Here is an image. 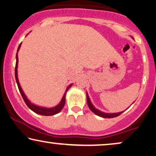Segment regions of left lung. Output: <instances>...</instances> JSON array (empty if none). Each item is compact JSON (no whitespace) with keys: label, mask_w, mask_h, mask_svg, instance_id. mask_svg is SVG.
I'll return each instance as SVG.
<instances>
[{"label":"left lung","mask_w":156,"mask_h":156,"mask_svg":"<svg viewBox=\"0 0 156 156\" xmlns=\"http://www.w3.org/2000/svg\"><path fill=\"white\" fill-rule=\"evenodd\" d=\"M87 104H88L89 108H90V110L91 111V112H92L93 113H94L95 114H97V116L103 117V118H108V119L114 118V117L119 116V115H121L123 113V112H119V113H116V114H106V113L100 112L99 110L97 109V108H96L94 106L92 105V104L91 103V101H90V99H89V97L88 94H87Z\"/></svg>","instance_id":"1"}]
</instances>
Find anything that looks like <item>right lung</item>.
<instances>
[{"mask_svg":"<svg viewBox=\"0 0 156 156\" xmlns=\"http://www.w3.org/2000/svg\"><path fill=\"white\" fill-rule=\"evenodd\" d=\"M20 45H21V43L20 44V45L18 46V51H17V52H18L19 49H20ZM18 53H17V54H16V68H15V76H16V80L17 84H18L19 91H20L21 95H22L23 99L25 101V104H27V106H28V107L30 108V109L33 111V112H35L36 114L43 115V116H52V115L58 114V113L60 112L62 109L63 107H64V106H65L66 93H67V91L68 89H69L70 87H71L72 84H70V85H69V86H68V87H67V89H66V91H65V94H64L62 99L61 102L57 106H55V107L48 108L40 107V106H37L34 105L33 104H32L31 102L29 100L27 99L26 96L25 95L24 92H23V91L22 90V89H21L20 84H19L18 79V71H17V68H18Z\"/></svg>","mask_w":156,"mask_h":156,"instance_id":"right-lung-1","label":"right lung"}]
</instances>
